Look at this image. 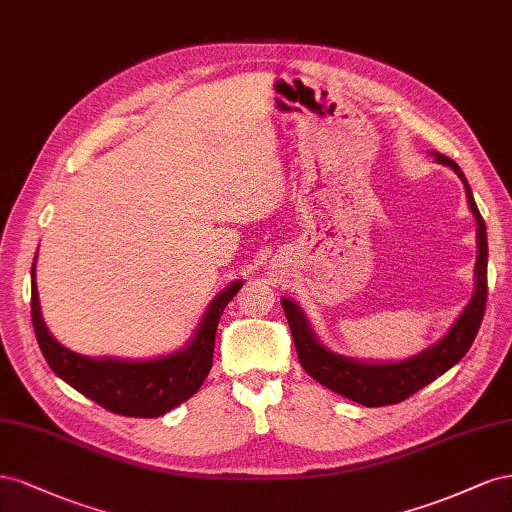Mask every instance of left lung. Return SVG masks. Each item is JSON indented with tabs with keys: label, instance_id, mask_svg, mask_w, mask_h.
I'll return each instance as SVG.
<instances>
[{
	"label": "left lung",
	"instance_id": "1",
	"mask_svg": "<svg viewBox=\"0 0 512 512\" xmlns=\"http://www.w3.org/2000/svg\"><path fill=\"white\" fill-rule=\"evenodd\" d=\"M435 160L442 165H448L450 169H455V173L463 180L467 203H470V210L478 225L474 298L465 306V311L457 319V324L450 328V332L440 343L427 349V352H422L403 362H394V364L356 362V360L332 354L326 347H321V343L313 337V332L309 324H306V319L298 306L289 298L281 300L302 369L313 379H317L321 386L339 392L343 397L352 399L364 407H382V405L401 403L407 397H412V394L418 392L420 388L431 384L433 379L446 373L450 367H455V364L467 354V349L472 347L476 339L480 324H483L485 309H487V255H489L485 221L476 208L470 184H467L465 175L461 173L455 160L444 154H435Z\"/></svg>",
	"mask_w": 512,
	"mask_h": 512
}]
</instances>
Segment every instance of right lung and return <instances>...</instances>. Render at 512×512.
Masks as SVG:
<instances>
[{"label": "right lung", "instance_id": "1", "mask_svg": "<svg viewBox=\"0 0 512 512\" xmlns=\"http://www.w3.org/2000/svg\"><path fill=\"white\" fill-rule=\"evenodd\" d=\"M34 268L36 266H32V279ZM240 287V281L231 283L223 294L214 298L195 339L184 352L158 360H94L70 352V349L57 343L45 328V321L40 315L36 281H32V324L42 356L49 362L53 373L62 377L66 384L113 414L156 418L167 414L182 401L191 399L201 388L203 379L208 377L212 369L218 321H221L225 306L238 294Z\"/></svg>", "mask_w": 512, "mask_h": 512}]
</instances>
